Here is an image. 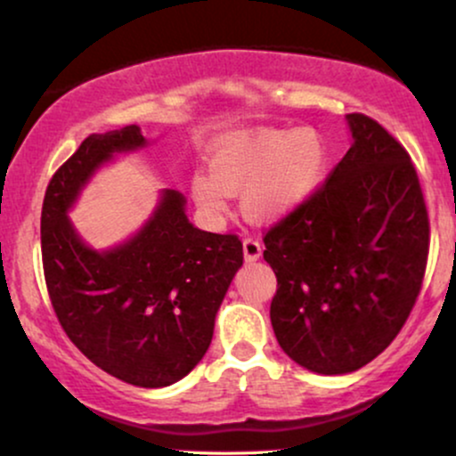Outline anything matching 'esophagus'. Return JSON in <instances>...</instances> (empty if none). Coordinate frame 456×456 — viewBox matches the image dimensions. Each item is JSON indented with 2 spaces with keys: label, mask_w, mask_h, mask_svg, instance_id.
Here are the masks:
<instances>
[{
  "label": "esophagus",
  "mask_w": 456,
  "mask_h": 456,
  "mask_svg": "<svg viewBox=\"0 0 456 456\" xmlns=\"http://www.w3.org/2000/svg\"><path fill=\"white\" fill-rule=\"evenodd\" d=\"M242 248H244L246 261H257L261 257V250H264V246H261L257 238H246L242 242Z\"/></svg>",
  "instance_id": "esophagus-1"
}]
</instances>
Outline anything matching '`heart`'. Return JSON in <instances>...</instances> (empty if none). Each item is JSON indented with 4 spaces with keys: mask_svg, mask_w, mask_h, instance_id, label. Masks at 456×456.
Masks as SVG:
<instances>
[{
    "mask_svg": "<svg viewBox=\"0 0 456 456\" xmlns=\"http://www.w3.org/2000/svg\"><path fill=\"white\" fill-rule=\"evenodd\" d=\"M326 169L328 150L317 130H250L214 145L210 175H192L191 195L212 224L224 221L235 192H242L246 216L276 223L315 195Z\"/></svg>",
    "mask_w": 456,
    "mask_h": 456,
    "instance_id": "heart-1",
    "label": "heart"
}]
</instances>
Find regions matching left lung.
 <instances>
[{"label":"left lung","mask_w":456,"mask_h":456,"mask_svg":"<svg viewBox=\"0 0 456 456\" xmlns=\"http://www.w3.org/2000/svg\"><path fill=\"white\" fill-rule=\"evenodd\" d=\"M352 148L302 208L265 233L270 306L282 352L319 375L378 358L420 291L428 216L410 154L362 113L345 115Z\"/></svg>","instance_id":"8db88e82"}]
</instances>
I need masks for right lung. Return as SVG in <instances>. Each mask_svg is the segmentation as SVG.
<instances>
[{
    "instance_id": "1",
    "label": "right lung",
    "mask_w": 456,
    "mask_h": 456,
    "mask_svg": "<svg viewBox=\"0 0 456 456\" xmlns=\"http://www.w3.org/2000/svg\"><path fill=\"white\" fill-rule=\"evenodd\" d=\"M148 145L139 126L90 134L51 177L40 242L61 328L113 378L165 388L186 378L212 343L214 322L244 253L238 235L188 221L186 197L165 188L137 233L92 248L68 212L101 167Z\"/></svg>"
}]
</instances>
